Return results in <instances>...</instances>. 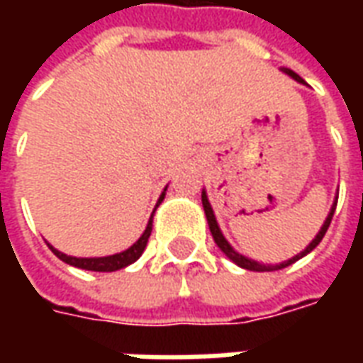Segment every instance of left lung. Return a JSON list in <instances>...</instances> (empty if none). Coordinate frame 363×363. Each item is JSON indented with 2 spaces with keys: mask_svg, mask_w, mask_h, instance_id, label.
I'll return each mask as SVG.
<instances>
[{
  "mask_svg": "<svg viewBox=\"0 0 363 363\" xmlns=\"http://www.w3.org/2000/svg\"><path fill=\"white\" fill-rule=\"evenodd\" d=\"M286 74L291 75L294 79H297V82H301L303 83V79L299 77L297 74H294L291 69H284ZM202 206H204V212H206V220H208V225H210V231H212V237H213V241H216V245L220 247L221 251L225 252L228 255L229 259L233 260L235 262L237 267H241V268H247V270H252V272H267V270H280V268H286L289 267V264H294L296 260H299L301 257H305L307 252H311L317 245L323 241V237H325V233H327V229L328 225H330V221H333V216H335V210H336V202L335 206H333V210H330V213H328V218L327 221L323 223V228H320L319 231V235L315 237L313 239L311 243H309V247L305 249L303 252H299V255H296L294 259H289L286 260V262H281V264H276V267H264V264H259V262H255V260H249L247 257H243V255H239V252H235L233 249H231V245L225 241V237L221 235V231L220 228H218V221H216V216H213V210H212V206H210V202H208V196H206V192H202Z\"/></svg>",
  "mask_w": 363,
  "mask_h": 363,
  "instance_id": "obj_1",
  "label": "left lung"
}]
</instances>
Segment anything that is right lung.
<instances>
[{"instance_id": "add662e5", "label": "right lung", "mask_w": 363, "mask_h": 363, "mask_svg": "<svg viewBox=\"0 0 363 363\" xmlns=\"http://www.w3.org/2000/svg\"><path fill=\"white\" fill-rule=\"evenodd\" d=\"M163 198H165V192L161 194L159 198L157 206L163 202ZM151 218H153V213H151ZM151 220L147 223V228L143 231V235L135 241L130 249L126 251L118 252V255H111V257H99V259H75V257H67L64 252L56 251L54 247L50 245L52 252L58 257L60 260H64L66 264H72V267H77V268H83V270H93V272H114V270H120V268L128 267V264H132L135 260L142 257V252L145 251V245H147V239L151 235Z\"/></svg>"}]
</instances>
